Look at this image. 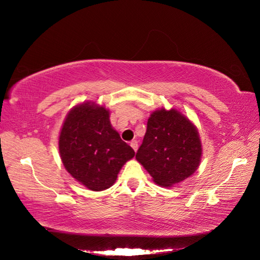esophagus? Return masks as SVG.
<instances>
[{
  "label": "esophagus",
  "instance_id": "obj_1",
  "mask_svg": "<svg viewBox=\"0 0 260 260\" xmlns=\"http://www.w3.org/2000/svg\"><path fill=\"white\" fill-rule=\"evenodd\" d=\"M131 146H132V148H133V150L136 152L137 148H139V143H137V141H133V142L131 143Z\"/></svg>",
  "mask_w": 260,
  "mask_h": 260
}]
</instances>
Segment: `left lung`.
<instances>
[{
	"mask_svg": "<svg viewBox=\"0 0 260 260\" xmlns=\"http://www.w3.org/2000/svg\"><path fill=\"white\" fill-rule=\"evenodd\" d=\"M201 142L193 124L172 108L152 113L136 159L161 186L173 184L196 172L201 159Z\"/></svg>",
	"mask_w": 260,
	"mask_h": 260,
	"instance_id": "1",
	"label": "left lung"
}]
</instances>
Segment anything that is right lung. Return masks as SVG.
<instances>
[{
	"label": "right lung",
	"instance_id": "add662e5",
	"mask_svg": "<svg viewBox=\"0 0 260 260\" xmlns=\"http://www.w3.org/2000/svg\"><path fill=\"white\" fill-rule=\"evenodd\" d=\"M59 152L71 176L92 191L108 189L135 152L109 121V112L93 103L70 110L59 136Z\"/></svg>",
	"mask_w": 260,
	"mask_h": 260
}]
</instances>
